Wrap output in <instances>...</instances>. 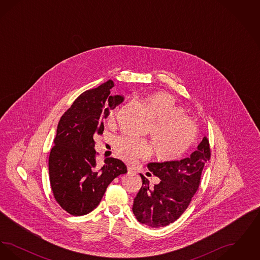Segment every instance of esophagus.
I'll return each mask as SVG.
<instances>
[{"label":"esophagus","mask_w":260,"mask_h":260,"mask_svg":"<svg viewBox=\"0 0 260 260\" xmlns=\"http://www.w3.org/2000/svg\"><path fill=\"white\" fill-rule=\"evenodd\" d=\"M135 173L134 170H133L131 167H128V168H127V173H128V174H132V173Z\"/></svg>","instance_id":"obj_1"}]
</instances>
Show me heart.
I'll use <instances>...</instances> for the list:
<instances>
[{
    "label": "heart",
    "mask_w": 260,
    "mask_h": 260,
    "mask_svg": "<svg viewBox=\"0 0 260 260\" xmlns=\"http://www.w3.org/2000/svg\"><path fill=\"white\" fill-rule=\"evenodd\" d=\"M152 121L151 136L157 156L164 161H174L182 157L191 148L199 135L196 121L185 115L173 95L157 92L144 99ZM115 111L109 119L114 120ZM115 149L120 158L128 162L149 157L151 148L142 138L121 136L116 140Z\"/></svg>",
    "instance_id": "1"
}]
</instances>
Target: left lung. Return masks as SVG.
<instances>
[{"mask_svg":"<svg viewBox=\"0 0 260 260\" xmlns=\"http://www.w3.org/2000/svg\"><path fill=\"white\" fill-rule=\"evenodd\" d=\"M210 159L209 139L205 136L196 151L179 161L149 162V171L161 181L154 188L140 174L142 187L134 200L133 211L142 224L159 228L174 222L188 208L198 190L201 175Z\"/></svg>","mask_w":260,"mask_h":260,"instance_id":"8db88e82","label":"left lung"}]
</instances>
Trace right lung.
<instances>
[{"label": "right lung", "instance_id": "right-lung-1", "mask_svg": "<svg viewBox=\"0 0 260 260\" xmlns=\"http://www.w3.org/2000/svg\"><path fill=\"white\" fill-rule=\"evenodd\" d=\"M111 80L88 89L62 115L50 150L49 173L54 199L72 215H85L99 206L108 185L127 172L123 161L106 158L99 169L94 138L103 134V120L124 101L113 96Z\"/></svg>", "mask_w": 260, "mask_h": 260}]
</instances>
